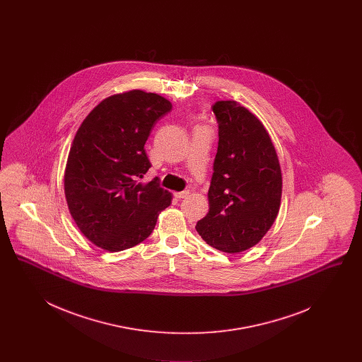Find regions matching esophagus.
<instances>
[{"label":"esophagus","mask_w":362,"mask_h":362,"mask_svg":"<svg viewBox=\"0 0 362 362\" xmlns=\"http://www.w3.org/2000/svg\"><path fill=\"white\" fill-rule=\"evenodd\" d=\"M173 195H175V198H177V199H183V198H186V197L189 195V191H180V192H175Z\"/></svg>","instance_id":"obj_1"}]
</instances>
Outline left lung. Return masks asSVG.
Wrapping results in <instances>:
<instances>
[{"instance_id":"left-lung-1","label":"left lung","mask_w":362,"mask_h":362,"mask_svg":"<svg viewBox=\"0 0 362 362\" xmlns=\"http://www.w3.org/2000/svg\"><path fill=\"white\" fill-rule=\"evenodd\" d=\"M218 123L209 213L197 232L209 245L228 254L245 251L276 221L282 175L274 145L258 118L233 100L211 107Z\"/></svg>"}]
</instances>
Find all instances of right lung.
<instances>
[{
	"mask_svg": "<svg viewBox=\"0 0 362 362\" xmlns=\"http://www.w3.org/2000/svg\"><path fill=\"white\" fill-rule=\"evenodd\" d=\"M173 104L156 93L130 90L98 104L81 123L70 148L65 195L84 236L118 252L145 240L171 192L157 179L138 183L151 161L145 142Z\"/></svg>",
	"mask_w": 362,
	"mask_h": 362,
	"instance_id": "1",
	"label": "right lung"
}]
</instances>
